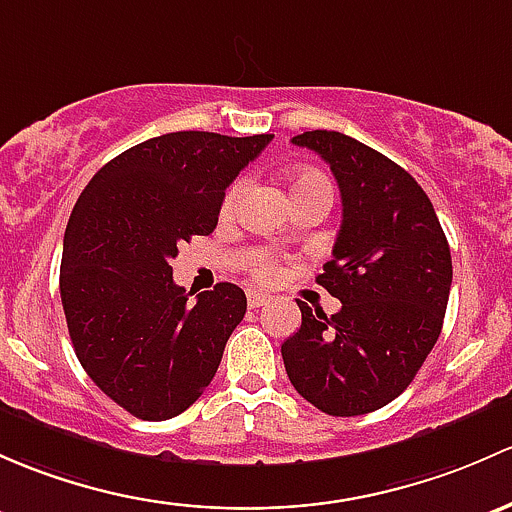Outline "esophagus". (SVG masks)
<instances>
[{
    "label": "esophagus",
    "instance_id": "1",
    "mask_svg": "<svg viewBox=\"0 0 512 512\" xmlns=\"http://www.w3.org/2000/svg\"><path fill=\"white\" fill-rule=\"evenodd\" d=\"M270 301L272 297L265 292H247V306H250V309H260V306H267Z\"/></svg>",
    "mask_w": 512,
    "mask_h": 512
}]
</instances>
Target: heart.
<instances>
[{
	"label": "heart",
	"mask_w": 512,
	"mask_h": 512,
	"mask_svg": "<svg viewBox=\"0 0 512 512\" xmlns=\"http://www.w3.org/2000/svg\"><path fill=\"white\" fill-rule=\"evenodd\" d=\"M245 188H247V181L238 179L233 186L228 188V191H225L223 206H220L223 218H230V215L238 211V203H240L242 193H245ZM311 191L333 193V188H331V184H328L326 176L319 174V171H314V169L299 171V174L292 179V196H301V193H311ZM252 274H255L257 279L277 277V265H274V257H270V255L257 257V260L252 262Z\"/></svg>",
	"instance_id": "heart-1"
}]
</instances>
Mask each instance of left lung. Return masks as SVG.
Returning <instances> with one entry per match:
<instances>
[{
	"mask_svg": "<svg viewBox=\"0 0 512 512\" xmlns=\"http://www.w3.org/2000/svg\"><path fill=\"white\" fill-rule=\"evenodd\" d=\"M292 142L319 154L341 191L333 260L316 277L341 309L326 316L297 301L301 328L282 343L284 368L321 412H375L407 390L437 343L451 289L449 242L422 186L385 154L328 129Z\"/></svg>",
	"mask_w": 512,
	"mask_h": 512,
	"instance_id": "left-lung-1",
	"label": "left lung"
}]
</instances>
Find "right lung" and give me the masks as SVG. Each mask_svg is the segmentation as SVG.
<instances>
[{"label":"right lung","instance_id":"1","mask_svg":"<svg viewBox=\"0 0 512 512\" xmlns=\"http://www.w3.org/2000/svg\"><path fill=\"white\" fill-rule=\"evenodd\" d=\"M272 137L161 134L107 161L75 203L61 260L68 333L90 380L134 417H176L211 385L245 292L220 282L188 301L171 260L213 233L225 188Z\"/></svg>","mask_w":512,"mask_h":512}]
</instances>
